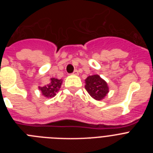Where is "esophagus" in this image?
<instances>
[{
    "mask_svg": "<svg viewBox=\"0 0 153 153\" xmlns=\"http://www.w3.org/2000/svg\"><path fill=\"white\" fill-rule=\"evenodd\" d=\"M73 75H78V70H75L73 73Z\"/></svg>",
    "mask_w": 153,
    "mask_h": 153,
    "instance_id": "esophagus-1",
    "label": "esophagus"
}]
</instances>
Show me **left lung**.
<instances>
[{"mask_svg": "<svg viewBox=\"0 0 153 153\" xmlns=\"http://www.w3.org/2000/svg\"><path fill=\"white\" fill-rule=\"evenodd\" d=\"M85 89L88 93L97 100H101L109 93L106 82L99 75L89 76L85 79Z\"/></svg>", "mask_w": 153, "mask_h": 153, "instance_id": "left-lung-1", "label": "left lung"}]
</instances>
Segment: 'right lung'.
<instances>
[{
  "instance_id": "right-lung-1",
  "label": "right lung",
  "mask_w": 153,
  "mask_h": 153,
  "mask_svg": "<svg viewBox=\"0 0 153 153\" xmlns=\"http://www.w3.org/2000/svg\"><path fill=\"white\" fill-rule=\"evenodd\" d=\"M62 79L56 78H51L50 83L44 86H39V90L41 91L42 94L47 98H52L56 96V93L59 91L61 86Z\"/></svg>"
}]
</instances>
